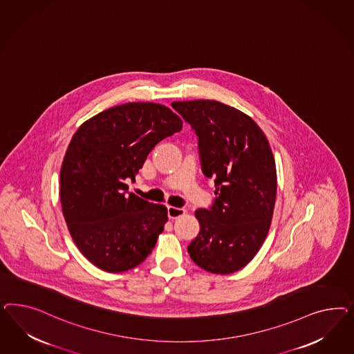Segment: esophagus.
Listing matches in <instances>:
<instances>
[{
    "label": "esophagus",
    "mask_w": 354,
    "mask_h": 354,
    "mask_svg": "<svg viewBox=\"0 0 354 354\" xmlns=\"http://www.w3.org/2000/svg\"><path fill=\"white\" fill-rule=\"evenodd\" d=\"M167 213H169L170 219H176V218L185 214V209L184 207H176V206H169Z\"/></svg>",
    "instance_id": "obj_1"
}]
</instances>
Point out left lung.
I'll return each instance as SVG.
<instances>
[{
	"mask_svg": "<svg viewBox=\"0 0 354 354\" xmlns=\"http://www.w3.org/2000/svg\"><path fill=\"white\" fill-rule=\"evenodd\" d=\"M171 106L194 129L203 172L216 189L213 206L194 213L200 232L188 253L209 272H235L257 254L272 219L277 167L268 138L249 115L214 100Z\"/></svg>",
	"mask_w": 354,
	"mask_h": 354,
	"instance_id": "left-lung-1",
	"label": "left lung"
}]
</instances>
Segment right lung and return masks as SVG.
Segmentation results:
<instances>
[{
	"mask_svg": "<svg viewBox=\"0 0 354 354\" xmlns=\"http://www.w3.org/2000/svg\"><path fill=\"white\" fill-rule=\"evenodd\" d=\"M171 109L153 102L110 107L84 122L66 150L59 182L64 221L82 254L107 272L136 268L167 222V209L129 193L151 149L180 131Z\"/></svg>",
	"mask_w": 354,
	"mask_h": 354,
	"instance_id": "right-lung-1",
	"label": "right lung"
}]
</instances>
